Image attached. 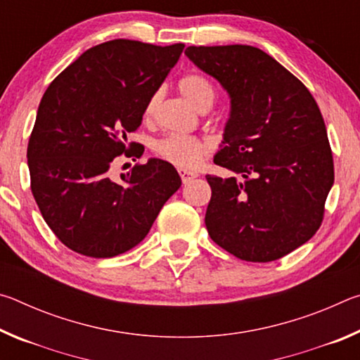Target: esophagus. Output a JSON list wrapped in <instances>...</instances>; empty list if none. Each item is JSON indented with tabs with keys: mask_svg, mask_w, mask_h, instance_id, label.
Instances as JSON below:
<instances>
[{
	"mask_svg": "<svg viewBox=\"0 0 360 360\" xmlns=\"http://www.w3.org/2000/svg\"><path fill=\"white\" fill-rule=\"evenodd\" d=\"M178 173H179L181 179H182V182H184V184H187L188 181L193 179V178H197V176H198V173L191 172V169H186V168H179Z\"/></svg>",
	"mask_w": 360,
	"mask_h": 360,
	"instance_id": "34e87169",
	"label": "esophagus"
}]
</instances>
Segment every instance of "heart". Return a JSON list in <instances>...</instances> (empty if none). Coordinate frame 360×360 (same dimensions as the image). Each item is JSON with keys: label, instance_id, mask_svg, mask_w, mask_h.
Instances as JSON below:
<instances>
[{"label": "heart", "instance_id": "b5f03b06", "mask_svg": "<svg viewBox=\"0 0 360 360\" xmlns=\"http://www.w3.org/2000/svg\"><path fill=\"white\" fill-rule=\"evenodd\" d=\"M182 96L200 112H206L212 106L216 98V90L212 84L202 75H186L178 84ZM160 100V92L150 96L144 108V115L150 117ZM154 152L158 158L173 163L181 168L197 167L202 158L210 152V143L197 136L187 135H168L157 141Z\"/></svg>", "mask_w": 360, "mask_h": 360}]
</instances>
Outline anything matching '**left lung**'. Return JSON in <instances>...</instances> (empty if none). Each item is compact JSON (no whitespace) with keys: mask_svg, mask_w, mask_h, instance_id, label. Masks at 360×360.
<instances>
[{"mask_svg":"<svg viewBox=\"0 0 360 360\" xmlns=\"http://www.w3.org/2000/svg\"><path fill=\"white\" fill-rule=\"evenodd\" d=\"M186 56L227 90L230 117L214 163L241 174H206L211 240L241 260L281 259L318 231L333 186L318 103L257 47L191 46Z\"/></svg>","mask_w":360,"mask_h":360,"instance_id":"left-lung-1","label":"left lung"}]
</instances>
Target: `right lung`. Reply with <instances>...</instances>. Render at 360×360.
<instances>
[{"instance_id": "add662e5", "label": "right lung", "mask_w": 360, "mask_h": 360, "mask_svg": "<svg viewBox=\"0 0 360 360\" xmlns=\"http://www.w3.org/2000/svg\"><path fill=\"white\" fill-rule=\"evenodd\" d=\"M184 44L112 39L85 51L49 85L38 108L27 158L32 192L46 224L66 248L87 257L124 254L144 240L167 200L181 187L160 158L111 178L112 160L143 155L127 133Z\"/></svg>"}]
</instances>
